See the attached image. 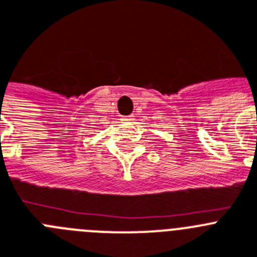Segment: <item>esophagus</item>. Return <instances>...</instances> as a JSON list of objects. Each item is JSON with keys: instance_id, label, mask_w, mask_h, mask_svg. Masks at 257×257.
Here are the masks:
<instances>
[{"instance_id": "obj_1", "label": "esophagus", "mask_w": 257, "mask_h": 257, "mask_svg": "<svg viewBox=\"0 0 257 257\" xmlns=\"http://www.w3.org/2000/svg\"><path fill=\"white\" fill-rule=\"evenodd\" d=\"M135 120V116L133 115H128V116H121V121L124 122H131Z\"/></svg>"}]
</instances>
